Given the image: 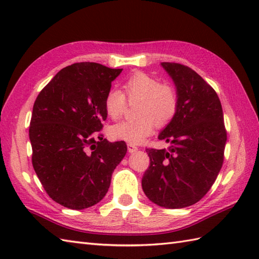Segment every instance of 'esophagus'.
<instances>
[{
  "label": "esophagus",
  "mask_w": 259,
  "mask_h": 259,
  "mask_svg": "<svg viewBox=\"0 0 259 259\" xmlns=\"http://www.w3.org/2000/svg\"><path fill=\"white\" fill-rule=\"evenodd\" d=\"M137 150H138V147H137V146L131 145V144L128 145V151H129L130 153H134V152H136Z\"/></svg>",
  "instance_id": "34e87169"
}]
</instances>
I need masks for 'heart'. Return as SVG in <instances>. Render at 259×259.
<instances>
[{
	"label": "heart",
	"mask_w": 259,
	"mask_h": 259,
	"mask_svg": "<svg viewBox=\"0 0 259 259\" xmlns=\"http://www.w3.org/2000/svg\"><path fill=\"white\" fill-rule=\"evenodd\" d=\"M123 93L124 95L120 90L110 89L104 97V111L110 119H119L125 109L126 97L130 102L139 101L136 109L138 118L112 125L109 134L115 140L141 144L152 134L156 124L167 125L178 111L179 97L175 88L145 72L131 74L124 81Z\"/></svg>",
	"instance_id": "obj_1"
}]
</instances>
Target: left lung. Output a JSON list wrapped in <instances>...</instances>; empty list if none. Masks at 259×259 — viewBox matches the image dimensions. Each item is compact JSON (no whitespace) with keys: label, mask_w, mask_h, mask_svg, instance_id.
Wrapping results in <instances>:
<instances>
[{"label":"left lung","mask_w":259,"mask_h":259,"mask_svg":"<svg viewBox=\"0 0 259 259\" xmlns=\"http://www.w3.org/2000/svg\"><path fill=\"white\" fill-rule=\"evenodd\" d=\"M175 82L179 107L159 140L167 149H146L150 166L141 180L146 196L164 208L194 205L211 188L224 162L227 133L216 91L187 65L162 62Z\"/></svg>","instance_id":"obj_1"}]
</instances>
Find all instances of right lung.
Wrapping results in <instances>:
<instances>
[{
	"label": "right lung",
	"instance_id": "obj_1",
	"mask_svg": "<svg viewBox=\"0 0 259 259\" xmlns=\"http://www.w3.org/2000/svg\"><path fill=\"white\" fill-rule=\"evenodd\" d=\"M121 71L73 63L36 97L29 129L32 164L47 194L63 207L81 210L100 201L125 156L124 141L109 142L100 134L104 97Z\"/></svg>",
	"mask_w": 259,
	"mask_h": 259
}]
</instances>
